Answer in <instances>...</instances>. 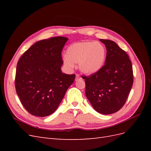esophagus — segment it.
Listing matches in <instances>:
<instances>
[{"label": "esophagus", "instance_id": "34e87169", "mask_svg": "<svg viewBox=\"0 0 151 151\" xmlns=\"http://www.w3.org/2000/svg\"><path fill=\"white\" fill-rule=\"evenodd\" d=\"M79 79H81V78H80V77H79V76L77 74V75H76V81L79 80Z\"/></svg>", "mask_w": 151, "mask_h": 151}]
</instances>
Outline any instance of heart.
Returning a JSON list of instances; mask_svg holds the SVG:
<instances>
[{
  "instance_id": "heart-1",
  "label": "heart",
  "mask_w": 151,
  "mask_h": 151,
  "mask_svg": "<svg viewBox=\"0 0 151 151\" xmlns=\"http://www.w3.org/2000/svg\"><path fill=\"white\" fill-rule=\"evenodd\" d=\"M106 57V50L101 43L86 41L70 45L63 61L67 70H72L75 67L74 63H79L80 71L90 76L101 69Z\"/></svg>"
}]
</instances>
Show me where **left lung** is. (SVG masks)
Listing matches in <instances>:
<instances>
[{
  "label": "left lung",
  "instance_id": "left-lung-1",
  "mask_svg": "<svg viewBox=\"0 0 151 151\" xmlns=\"http://www.w3.org/2000/svg\"><path fill=\"white\" fill-rule=\"evenodd\" d=\"M106 48L104 65L98 73L83 76L86 96L103 115L115 113L125 104L133 85V69L127 53L113 41L100 39Z\"/></svg>",
  "mask_w": 151,
  "mask_h": 151
}]
</instances>
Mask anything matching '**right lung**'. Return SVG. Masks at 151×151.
<instances>
[{
    "mask_svg": "<svg viewBox=\"0 0 151 151\" xmlns=\"http://www.w3.org/2000/svg\"><path fill=\"white\" fill-rule=\"evenodd\" d=\"M68 40L62 36L35 43L17 62L16 93L25 109L34 116H49L56 111L76 75L63 74L62 51Z\"/></svg>",
    "mask_w": 151,
    "mask_h": 151,
    "instance_id": "right-lung-1",
    "label": "right lung"
}]
</instances>
